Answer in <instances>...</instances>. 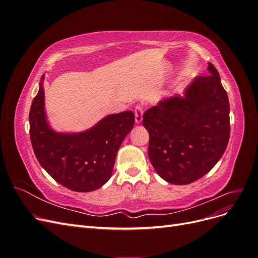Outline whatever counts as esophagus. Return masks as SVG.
<instances>
[{
  "instance_id": "1",
  "label": "esophagus",
  "mask_w": 258,
  "mask_h": 258,
  "mask_svg": "<svg viewBox=\"0 0 258 258\" xmlns=\"http://www.w3.org/2000/svg\"><path fill=\"white\" fill-rule=\"evenodd\" d=\"M135 116H136V122L140 123L143 119V106L141 104H138L135 107Z\"/></svg>"
}]
</instances>
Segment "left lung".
Listing matches in <instances>:
<instances>
[{
  "label": "left lung",
  "mask_w": 258,
  "mask_h": 258,
  "mask_svg": "<svg viewBox=\"0 0 258 258\" xmlns=\"http://www.w3.org/2000/svg\"><path fill=\"white\" fill-rule=\"evenodd\" d=\"M184 97L175 96L144 113L148 158L165 181L186 185L206 175L221 159L230 136L229 101L212 63Z\"/></svg>",
  "instance_id": "1"
}]
</instances>
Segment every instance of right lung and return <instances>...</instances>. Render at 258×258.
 Wrapping results in <instances>:
<instances>
[{
    "instance_id": "obj_1",
    "label": "right lung",
    "mask_w": 258,
    "mask_h": 258,
    "mask_svg": "<svg viewBox=\"0 0 258 258\" xmlns=\"http://www.w3.org/2000/svg\"><path fill=\"white\" fill-rule=\"evenodd\" d=\"M44 75L30 108V139L36 159L56 182L73 191L100 188L110 179L116 154L134 128L131 111L108 115L79 134H59L46 119Z\"/></svg>"
}]
</instances>
